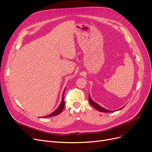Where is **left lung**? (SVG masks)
<instances>
[{
  "label": "left lung",
  "mask_w": 152,
  "mask_h": 152,
  "mask_svg": "<svg viewBox=\"0 0 152 152\" xmlns=\"http://www.w3.org/2000/svg\"><path fill=\"white\" fill-rule=\"evenodd\" d=\"M89 103H90V104L92 106H93V107L95 109H96L97 110H98L100 112H106V113H110V112H112L111 111H109L108 110H106V109L103 108V107H102V106H100L99 104H98L94 102L91 99V98L90 97V95H89ZM121 109H120V110H121Z\"/></svg>",
  "instance_id": "1"
}]
</instances>
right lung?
<instances>
[{
    "label": "right lung",
    "instance_id": "add662e5",
    "mask_svg": "<svg viewBox=\"0 0 152 152\" xmlns=\"http://www.w3.org/2000/svg\"><path fill=\"white\" fill-rule=\"evenodd\" d=\"M64 91H65V89H64V92H63V98H62V102H61L60 105L59 106V107H58L57 109H56V110L53 112V113H50V114L49 115H47V116H44V118H48V117H51V116H56V115H58L60 114V113H61V112H62V111L63 110V108H64V105H65V102H64Z\"/></svg>",
    "mask_w": 152,
    "mask_h": 152
}]
</instances>
